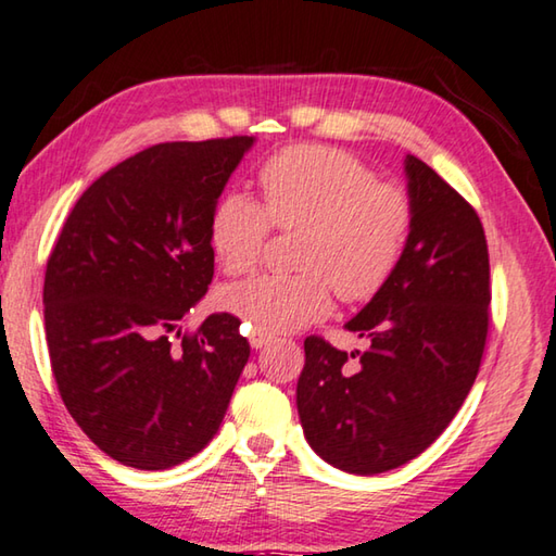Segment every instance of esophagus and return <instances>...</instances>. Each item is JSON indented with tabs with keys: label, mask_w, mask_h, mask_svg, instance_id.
Returning a JSON list of instances; mask_svg holds the SVG:
<instances>
[{
	"label": "esophagus",
	"mask_w": 556,
	"mask_h": 556,
	"mask_svg": "<svg viewBox=\"0 0 556 556\" xmlns=\"http://www.w3.org/2000/svg\"><path fill=\"white\" fill-rule=\"evenodd\" d=\"M271 341H275V336H269V333H262V331H252L250 333V345L252 348H265Z\"/></svg>",
	"instance_id": "34e87169"
}]
</instances>
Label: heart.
Wrapping results in <instances>:
<instances>
[{
	"instance_id": "obj_1",
	"label": "heart",
	"mask_w": 556,
	"mask_h": 556,
	"mask_svg": "<svg viewBox=\"0 0 556 556\" xmlns=\"http://www.w3.org/2000/svg\"><path fill=\"white\" fill-rule=\"evenodd\" d=\"M265 204L225 193L211 215V248L228 275L257 267L271 223L306 228L301 275H257L220 291V306L262 333H289L343 301L372 299L397 269L412 230V201L380 184L372 168L341 149L301 144L262 166Z\"/></svg>"
}]
</instances>
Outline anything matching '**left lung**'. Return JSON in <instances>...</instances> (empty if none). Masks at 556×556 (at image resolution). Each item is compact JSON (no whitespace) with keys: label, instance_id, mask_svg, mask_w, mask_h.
Segmentation results:
<instances>
[{"label":"left lung","instance_id":"1","mask_svg":"<svg viewBox=\"0 0 556 556\" xmlns=\"http://www.w3.org/2000/svg\"><path fill=\"white\" fill-rule=\"evenodd\" d=\"M412 230L388 285L345 328L365 351L304 341L296 382L304 437L326 464L384 473L434 444L476 382L488 333L483 225L434 168L404 156Z\"/></svg>","mask_w":556,"mask_h":556}]
</instances>
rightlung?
Instances as JSON below:
<instances>
[{
	"mask_svg": "<svg viewBox=\"0 0 556 556\" xmlns=\"http://www.w3.org/2000/svg\"><path fill=\"white\" fill-rule=\"evenodd\" d=\"M255 137L166 142L80 195L49 257L46 341L63 404L100 451L139 470L218 434L250 357L232 314L178 321L213 279L211 215ZM176 332L178 342L167 338Z\"/></svg>",
	"mask_w": 556,
	"mask_h": 556,
	"instance_id": "obj_1",
	"label": "right lung"
}]
</instances>
